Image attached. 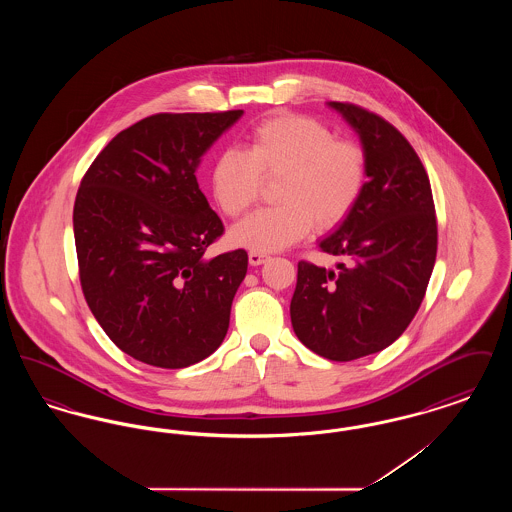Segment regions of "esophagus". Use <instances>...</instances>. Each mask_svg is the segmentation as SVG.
Here are the masks:
<instances>
[{"label":"esophagus","mask_w":512,"mask_h":512,"mask_svg":"<svg viewBox=\"0 0 512 512\" xmlns=\"http://www.w3.org/2000/svg\"><path fill=\"white\" fill-rule=\"evenodd\" d=\"M265 261H268L267 253H259V251H249V263H251L253 267H259V265H263Z\"/></svg>","instance_id":"obj_1"}]
</instances>
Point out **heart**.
<instances>
[{"label": "heart", "mask_w": 512, "mask_h": 512, "mask_svg": "<svg viewBox=\"0 0 512 512\" xmlns=\"http://www.w3.org/2000/svg\"><path fill=\"white\" fill-rule=\"evenodd\" d=\"M274 186L276 205L261 209L232 228V242L270 253L305 238L317 224L332 230L359 205L368 184L365 147L336 138L330 126L284 113L257 124L247 149L220 151L213 167V194L228 217L245 215Z\"/></svg>", "instance_id": "obj_1"}]
</instances>
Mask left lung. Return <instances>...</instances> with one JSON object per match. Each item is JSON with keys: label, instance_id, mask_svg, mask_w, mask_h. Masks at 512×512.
<instances>
[{"label": "left lung", "instance_id": "left-lung-1", "mask_svg": "<svg viewBox=\"0 0 512 512\" xmlns=\"http://www.w3.org/2000/svg\"><path fill=\"white\" fill-rule=\"evenodd\" d=\"M330 107L363 142L368 184L355 211L318 244L349 265L334 272L299 261L290 315L305 347L345 363L386 349L411 324L436 263L438 220L430 178L409 140L365 107Z\"/></svg>", "mask_w": 512, "mask_h": 512}]
</instances>
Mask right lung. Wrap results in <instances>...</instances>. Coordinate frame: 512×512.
<instances>
[{"label":"right lung","mask_w":512,"mask_h":512,"mask_svg":"<svg viewBox=\"0 0 512 512\" xmlns=\"http://www.w3.org/2000/svg\"><path fill=\"white\" fill-rule=\"evenodd\" d=\"M242 113L151 115L119 132L82 176L73 211L82 293L105 334L136 361L195 365L228 332L247 253L205 257L224 224L195 169Z\"/></svg>","instance_id":"add662e5"}]
</instances>
